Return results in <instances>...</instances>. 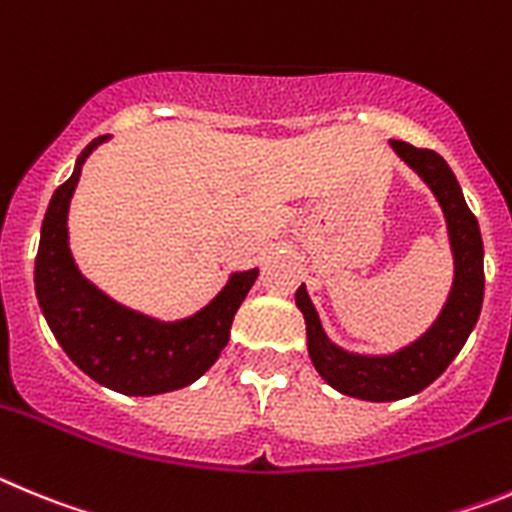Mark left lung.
Returning a JSON list of instances; mask_svg holds the SVG:
<instances>
[{
    "mask_svg": "<svg viewBox=\"0 0 512 512\" xmlns=\"http://www.w3.org/2000/svg\"><path fill=\"white\" fill-rule=\"evenodd\" d=\"M390 147L434 191L444 211L451 252H454V283L439 319L426 334L398 352L382 357L352 354L329 342V336L321 329L319 313L308 298L306 285L296 290V306L306 319L308 354L313 367L339 393L372 403L408 398L428 388L464 347L480 319L482 296H485V265H482L485 250H482L480 224L477 216L469 211L462 188L446 160L434 150L413 147L403 140H390Z\"/></svg>",
    "mask_w": 512,
    "mask_h": 512,
    "instance_id": "1",
    "label": "left lung"
}]
</instances>
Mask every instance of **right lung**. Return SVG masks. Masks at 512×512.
Returning <instances> with one entry per match:
<instances>
[{
	"label": "right lung",
	"instance_id": "right-lung-1",
	"mask_svg": "<svg viewBox=\"0 0 512 512\" xmlns=\"http://www.w3.org/2000/svg\"><path fill=\"white\" fill-rule=\"evenodd\" d=\"M107 137L78 155L76 168L55 188L40 229L35 293L40 311L63 352L91 380L122 395H160L186 388L214 365L229 342L234 313L260 270L232 273L219 296L181 321H158L101 293L73 262L68 247V206L81 165Z\"/></svg>",
	"mask_w": 512,
	"mask_h": 512
}]
</instances>
